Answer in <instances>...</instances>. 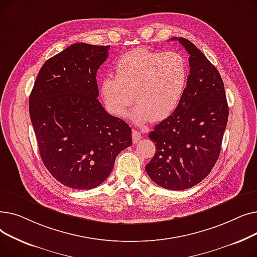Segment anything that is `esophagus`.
Masks as SVG:
<instances>
[{
	"mask_svg": "<svg viewBox=\"0 0 257 257\" xmlns=\"http://www.w3.org/2000/svg\"><path fill=\"white\" fill-rule=\"evenodd\" d=\"M142 134L140 131H137V130H133L132 131V140H133V143H138L142 140Z\"/></svg>",
	"mask_w": 257,
	"mask_h": 257,
	"instance_id": "obj_1",
	"label": "esophagus"
}]
</instances>
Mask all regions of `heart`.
<instances>
[{"label":"heart","instance_id":"1","mask_svg":"<svg viewBox=\"0 0 257 257\" xmlns=\"http://www.w3.org/2000/svg\"><path fill=\"white\" fill-rule=\"evenodd\" d=\"M188 64L181 53L138 48L115 63V76L102 79L101 94L107 110L123 116L134 101L129 118L138 125L171 116L183 99Z\"/></svg>","mask_w":257,"mask_h":257}]
</instances>
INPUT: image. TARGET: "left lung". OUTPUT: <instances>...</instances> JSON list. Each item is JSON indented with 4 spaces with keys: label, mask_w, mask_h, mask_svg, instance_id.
I'll return each mask as SVG.
<instances>
[{
    "label": "left lung",
    "mask_w": 257,
    "mask_h": 257,
    "mask_svg": "<svg viewBox=\"0 0 257 257\" xmlns=\"http://www.w3.org/2000/svg\"><path fill=\"white\" fill-rule=\"evenodd\" d=\"M171 39L190 54V75L177 109L149 133L156 152L146 171L159 186L181 191L201 182L217 163L228 104L221 75L204 54L183 37Z\"/></svg>",
    "instance_id": "left-lung-1"
}]
</instances>
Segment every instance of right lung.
<instances>
[{
	"instance_id": "add662e5",
	"label": "right lung",
	"mask_w": 257,
	"mask_h": 257,
	"mask_svg": "<svg viewBox=\"0 0 257 257\" xmlns=\"http://www.w3.org/2000/svg\"><path fill=\"white\" fill-rule=\"evenodd\" d=\"M109 46L77 43L48 59L29 98L39 154L52 176L74 190H91L132 145L131 128L98 100L97 71Z\"/></svg>"
}]
</instances>
